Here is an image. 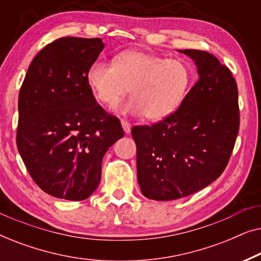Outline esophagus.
Masks as SVG:
<instances>
[{"label":"esophagus","instance_id":"34e87169","mask_svg":"<svg viewBox=\"0 0 261 261\" xmlns=\"http://www.w3.org/2000/svg\"><path fill=\"white\" fill-rule=\"evenodd\" d=\"M121 124H122V128H123L124 133H126V134L129 133V132H130V128H132L130 123L128 122L127 120H121Z\"/></svg>","mask_w":261,"mask_h":261}]
</instances>
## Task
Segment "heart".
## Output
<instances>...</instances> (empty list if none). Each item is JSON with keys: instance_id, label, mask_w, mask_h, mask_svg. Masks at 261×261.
<instances>
[{"instance_id": "heart-1", "label": "heart", "mask_w": 261, "mask_h": 261, "mask_svg": "<svg viewBox=\"0 0 261 261\" xmlns=\"http://www.w3.org/2000/svg\"><path fill=\"white\" fill-rule=\"evenodd\" d=\"M87 81L95 97L110 108L130 89L132 98L122 112L160 121L172 115L187 97L192 70L180 59L130 49L117 55L113 64L96 60L89 66Z\"/></svg>"}]
</instances>
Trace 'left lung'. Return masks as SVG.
I'll return each mask as SVG.
<instances>
[{"mask_svg": "<svg viewBox=\"0 0 261 261\" xmlns=\"http://www.w3.org/2000/svg\"><path fill=\"white\" fill-rule=\"evenodd\" d=\"M198 81L179 108L152 126H134L138 181L145 197L172 201L195 194L226 169L239 133L238 85L215 56L184 49Z\"/></svg>", "mask_w": 261, "mask_h": 261, "instance_id": "8db88e82", "label": "left lung"}]
</instances>
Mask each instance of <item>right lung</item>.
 <instances>
[{
    "mask_svg": "<svg viewBox=\"0 0 261 261\" xmlns=\"http://www.w3.org/2000/svg\"><path fill=\"white\" fill-rule=\"evenodd\" d=\"M103 48L98 38L57 39L34 57L21 85L17 149L33 180L53 197L88 198L101 180L103 155L124 135L87 81Z\"/></svg>",
    "mask_w": 261,
    "mask_h": 261,
    "instance_id": "add662e5",
    "label": "right lung"
}]
</instances>
